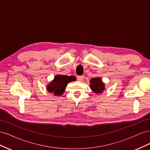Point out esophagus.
<instances>
[{
	"label": "esophagus",
	"mask_w": 150,
	"mask_h": 150,
	"mask_svg": "<svg viewBox=\"0 0 150 150\" xmlns=\"http://www.w3.org/2000/svg\"><path fill=\"white\" fill-rule=\"evenodd\" d=\"M77 79H78V80L79 81H82L84 79V76H78Z\"/></svg>",
	"instance_id": "1"
}]
</instances>
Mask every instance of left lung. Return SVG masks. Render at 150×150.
I'll list each match as a JSON object with an SVG mask.
<instances>
[{
  "label": "left lung",
  "instance_id": "8db88e82",
  "mask_svg": "<svg viewBox=\"0 0 150 150\" xmlns=\"http://www.w3.org/2000/svg\"><path fill=\"white\" fill-rule=\"evenodd\" d=\"M90 88L96 94H100L105 89L104 84L100 78H94L90 80Z\"/></svg>",
  "mask_w": 150,
  "mask_h": 150
}]
</instances>
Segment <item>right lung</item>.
<instances>
[{"instance_id":"right-lung-1","label":"right lung","mask_w":150,"mask_h":150,"mask_svg":"<svg viewBox=\"0 0 150 150\" xmlns=\"http://www.w3.org/2000/svg\"><path fill=\"white\" fill-rule=\"evenodd\" d=\"M75 80L76 78L74 76L56 75L54 80L47 85V89L48 92L53 93L55 96H61L64 93L67 83Z\"/></svg>"}]
</instances>
